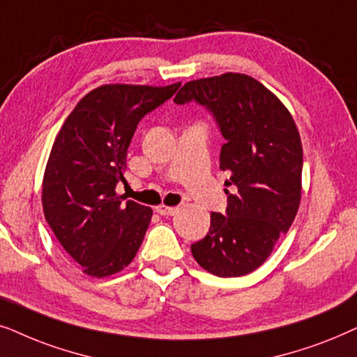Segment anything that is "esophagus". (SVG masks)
Instances as JSON below:
<instances>
[{
	"mask_svg": "<svg viewBox=\"0 0 357 357\" xmlns=\"http://www.w3.org/2000/svg\"><path fill=\"white\" fill-rule=\"evenodd\" d=\"M156 212L160 213V215H174L176 212H178V207H168V206H161L156 207Z\"/></svg>",
	"mask_w": 357,
	"mask_h": 357,
	"instance_id": "34e87169",
	"label": "esophagus"
}]
</instances>
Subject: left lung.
I'll return each mask as SVG.
<instances>
[{
	"instance_id": "1",
	"label": "left lung",
	"mask_w": 357,
	"mask_h": 357,
	"mask_svg": "<svg viewBox=\"0 0 357 357\" xmlns=\"http://www.w3.org/2000/svg\"><path fill=\"white\" fill-rule=\"evenodd\" d=\"M197 102L215 119L225 144L220 169L230 173L225 213H211V228L191 245L194 259L218 278L259 268L287 234L301 204L302 142L286 106L248 75L194 79L176 104Z\"/></svg>"
}]
</instances>
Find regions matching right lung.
Instances as JSON below:
<instances>
[{"label": "right lung", "instance_id": "1", "mask_svg": "<svg viewBox=\"0 0 357 357\" xmlns=\"http://www.w3.org/2000/svg\"><path fill=\"white\" fill-rule=\"evenodd\" d=\"M179 86L104 84L76 104L56 135L42 206L56 240L88 275L122 271L144 241L153 211L123 202L116 186L126 181L127 150L139 122Z\"/></svg>", "mask_w": 357, "mask_h": 357}]
</instances>
